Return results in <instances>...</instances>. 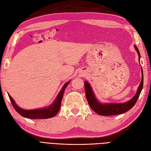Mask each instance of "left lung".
I'll return each instance as SVG.
<instances>
[{"mask_svg": "<svg viewBox=\"0 0 151 151\" xmlns=\"http://www.w3.org/2000/svg\"><path fill=\"white\" fill-rule=\"evenodd\" d=\"M135 50L139 55V60H140V55L139 50L137 46H135ZM140 62V61H139ZM144 83V77H143V70L142 69V81L139 86L137 91L134 96L132 98L130 101L123 103H110V104H102L99 103L98 100L96 99L94 94L93 92L92 88L90 84L88 82L85 81V93L87 100L91 108L93 110L96 112L98 114L102 116H111L120 115V114L125 113L129 111L135 104L137 101L139 97V95L141 93L142 89L143 88Z\"/></svg>", "mask_w": 151, "mask_h": 151, "instance_id": "8db88e82", "label": "left lung"}]
</instances>
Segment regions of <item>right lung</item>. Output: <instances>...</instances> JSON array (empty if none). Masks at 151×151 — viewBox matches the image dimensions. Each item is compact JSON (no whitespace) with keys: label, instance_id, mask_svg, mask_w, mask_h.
<instances>
[{"label":"right lung","instance_id":"add662e5","mask_svg":"<svg viewBox=\"0 0 151 151\" xmlns=\"http://www.w3.org/2000/svg\"><path fill=\"white\" fill-rule=\"evenodd\" d=\"M69 83L70 81H68L64 84L61 91L59 93L55 101H54L53 104L50 105L49 107L46 108L37 109H34V110H26V109H23L19 108V106H17L12 98L10 96V94H8V95L11 100V102L12 104V106L20 115L26 118H31V119H45V118L53 117L54 116H55L58 112L60 108L61 101L63 98V93H64L65 89L66 88V87L68 86V84H69Z\"/></svg>","mask_w":151,"mask_h":151}]
</instances>
